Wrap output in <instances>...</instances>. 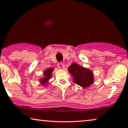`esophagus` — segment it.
Here are the masks:
<instances>
[{"label":"esophagus","instance_id":"esophagus-1","mask_svg":"<svg viewBox=\"0 0 128 128\" xmlns=\"http://www.w3.org/2000/svg\"><path fill=\"white\" fill-rule=\"evenodd\" d=\"M58 67L59 68V69L63 70L64 68V64L63 62H59L58 64Z\"/></svg>","mask_w":128,"mask_h":128}]
</instances>
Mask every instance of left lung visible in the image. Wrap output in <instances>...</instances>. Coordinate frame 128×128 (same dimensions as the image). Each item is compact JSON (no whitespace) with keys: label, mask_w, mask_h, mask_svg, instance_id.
<instances>
[{"label":"left lung","mask_w":128,"mask_h":128,"mask_svg":"<svg viewBox=\"0 0 128 128\" xmlns=\"http://www.w3.org/2000/svg\"><path fill=\"white\" fill-rule=\"evenodd\" d=\"M68 72L73 77L72 80L82 88H88L94 83L93 72L90 70L73 62L68 68Z\"/></svg>","instance_id":"left-lung-1"}]
</instances>
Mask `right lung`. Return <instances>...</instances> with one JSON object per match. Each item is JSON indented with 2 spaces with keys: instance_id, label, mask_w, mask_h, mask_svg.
<instances>
[{
  "instance_id": "right-lung-1",
  "label": "right lung",
  "mask_w": 128,
  "mask_h": 128,
  "mask_svg": "<svg viewBox=\"0 0 128 128\" xmlns=\"http://www.w3.org/2000/svg\"><path fill=\"white\" fill-rule=\"evenodd\" d=\"M54 71V68H49L44 70V76L39 80V82L43 86H46L52 77V72Z\"/></svg>"
}]
</instances>
